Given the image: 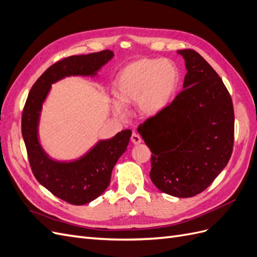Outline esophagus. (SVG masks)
<instances>
[{"instance_id": "esophagus-1", "label": "esophagus", "mask_w": 257, "mask_h": 257, "mask_svg": "<svg viewBox=\"0 0 257 257\" xmlns=\"http://www.w3.org/2000/svg\"><path fill=\"white\" fill-rule=\"evenodd\" d=\"M131 142L133 143L134 145H139L142 143V138L139 135H137L136 133H133L132 134V137H131Z\"/></svg>"}]
</instances>
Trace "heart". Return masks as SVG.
Returning <instances> with one entry per match:
<instances>
[{
    "label": "heart",
    "instance_id": "b5f03b06",
    "mask_svg": "<svg viewBox=\"0 0 257 257\" xmlns=\"http://www.w3.org/2000/svg\"><path fill=\"white\" fill-rule=\"evenodd\" d=\"M179 74L168 60L142 59L124 67L114 85L113 112L123 118V105L134 104L141 118H151L168 105L176 91Z\"/></svg>",
    "mask_w": 257,
    "mask_h": 257
}]
</instances>
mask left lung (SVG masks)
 Wrapping results in <instances>:
<instances>
[{
	"instance_id": "obj_1",
	"label": "left lung",
	"mask_w": 257,
	"mask_h": 257,
	"mask_svg": "<svg viewBox=\"0 0 257 257\" xmlns=\"http://www.w3.org/2000/svg\"><path fill=\"white\" fill-rule=\"evenodd\" d=\"M185 62L183 90L138 126L150 148L153 184L188 198L205 191L226 167L234 145V107L221 77L199 53L177 51Z\"/></svg>"
}]
</instances>
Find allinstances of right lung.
<instances>
[{
  "label": "right lung",
  "mask_w": 257,
  "mask_h": 257,
  "mask_svg": "<svg viewBox=\"0 0 257 257\" xmlns=\"http://www.w3.org/2000/svg\"><path fill=\"white\" fill-rule=\"evenodd\" d=\"M113 56V51L103 50L57 62L33 84L23 108L21 131L33 175L54 196L72 205L88 204L102 195L110 183L113 166L126 150L132 131L124 130L109 139L98 141L79 159L53 160L45 152L38 137L43 104L51 84L69 76L95 77Z\"/></svg>",
  "instance_id": "add662e5"
}]
</instances>
